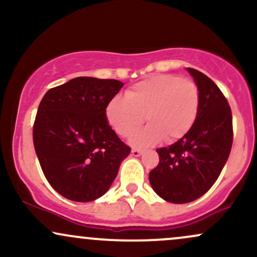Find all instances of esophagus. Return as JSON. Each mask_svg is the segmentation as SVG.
Instances as JSON below:
<instances>
[{
    "label": "esophagus",
    "instance_id": "obj_1",
    "mask_svg": "<svg viewBox=\"0 0 257 257\" xmlns=\"http://www.w3.org/2000/svg\"><path fill=\"white\" fill-rule=\"evenodd\" d=\"M143 151H141L140 149H137V147H134V149H132V155L135 156V157H138V156H140Z\"/></svg>",
    "mask_w": 257,
    "mask_h": 257
}]
</instances>
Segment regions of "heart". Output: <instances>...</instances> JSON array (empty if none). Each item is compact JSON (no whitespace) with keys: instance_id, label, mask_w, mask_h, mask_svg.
<instances>
[{"instance_id":"1","label":"heart","mask_w":257,"mask_h":257,"mask_svg":"<svg viewBox=\"0 0 257 257\" xmlns=\"http://www.w3.org/2000/svg\"><path fill=\"white\" fill-rule=\"evenodd\" d=\"M198 111L199 89L192 79L159 75L133 85L125 99L112 98L106 118L119 137L128 138L145 117L149 125L133 135L132 144L150 146L161 139L168 144L181 139L192 128Z\"/></svg>"}]
</instances>
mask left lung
Returning <instances> with one entry per match:
<instances>
[{
  "label": "left lung",
  "instance_id": "1",
  "mask_svg": "<svg viewBox=\"0 0 257 257\" xmlns=\"http://www.w3.org/2000/svg\"><path fill=\"white\" fill-rule=\"evenodd\" d=\"M187 70L199 89L198 116L179 141L157 150L159 163L149 175L155 192L176 204L192 202L210 190L233 143L232 111L222 91L204 73Z\"/></svg>",
  "mask_w": 257,
  "mask_h": 257
}]
</instances>
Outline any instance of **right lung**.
I'll use <instances>...</instances> for the list:
<instances>
[{"label":"right lung","mask_w":257,"mask_h":257,"mask_svg":"<svg viewBox=\"0 0 257 257\" xmlns=\"http://www.w3.org/2000/svg\"><path fill=\"white\" fill-rule=\"evenodd\" d=\"M122 87L117 79L77 77L41 100L32 129L35 151L47 181L65 198L101 197L131 153L106 118V106Z\"/></svg>","instance_id":"obj_1"}]
</instances>
